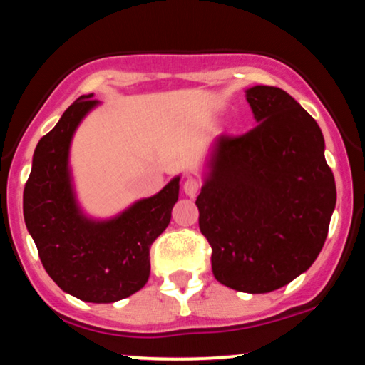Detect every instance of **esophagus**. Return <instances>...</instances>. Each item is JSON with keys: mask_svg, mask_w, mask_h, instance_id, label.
Returning <instances> with one entry per match:
<instances>
[{"mask_svg": "<svg viewBox=\"0 0 365 365\" xmlns=\"http://www.w3.org/2000/svg\"><path fill=\"white\" fill-rule=\"evenodd\" d=\"M200 185H202V183H200L199 180L190 177V178L185 180V183H183V192H185L188 197H195L197 194H199Z\"/></svg>", "mask_w": 365, "mask_h": 365, "instance_id": "1", "label": "esophagus"}]
</instances>
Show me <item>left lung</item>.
<instances>
[{
	"label": "left lung",
	"mask_w": 365,
	"mask_h": 365,
	"mask_svg": "<svg viewBox=\"0 0 365 365\" xmlns=\"http://www.w3.org/2000/svg\"><path fill=\"white\" fill-rule=\"evenodd\" d=\"M257 125L217 137L197 197L212 274L245 293L278 290L319 255L336 204L319 125L288 92L247 91Z\"/></svg>",
	"instance_id": "obj_1"
}]
</instances>
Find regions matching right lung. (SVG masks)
<instances>
[{
    "label": "right lung",
    "instance_id": "obj_1",
    "mask_svg": "<svg viewBox=\"0 0 365 365\" xmlns=\"http://www.w3.org/2000/svg\"><path fill=\"white\" fill-rule=\"evenodd\" d=\"M96 104L92 94L81 96L39 140L24 188V217L53 282L86 302L110 304L148 283L149 249L170 225L180 177L115 220L83 216L70 182L68 150L75 128Z\"/></svg>",
    "mask_w": 365,
    "mask_h": 365
}]
</instances>
